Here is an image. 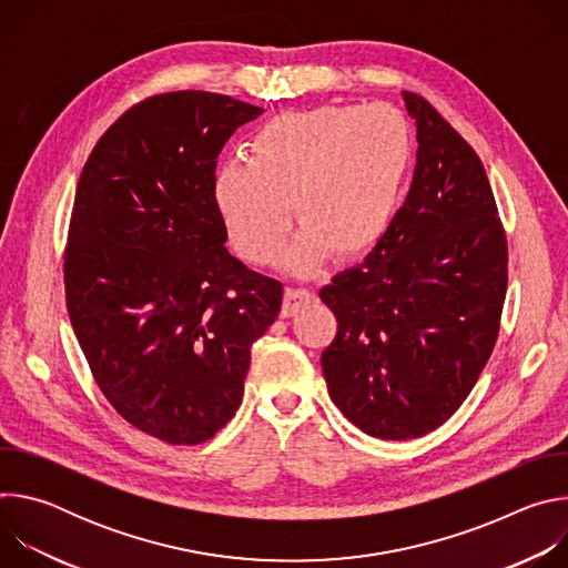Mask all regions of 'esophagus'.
Masks as SVG:
<instances>
[{
  "mask_svg": "<svg viewBox=\"0 0 568 568\" xmlns=\"http://www.w3.org/2000/svg\"><path fill=\"white\" fill-rule=\"evenodd\" d=\"M316 298V294L307 287H287L285 290V298H283V316H292L296 314L301 307H305L307 303H312Z\"/></svg>",
  "mask_w": 568,
  "mask_h": 568,
  "instance_id": "obj_1",
  "label": "esophagus"
}]
</instances>
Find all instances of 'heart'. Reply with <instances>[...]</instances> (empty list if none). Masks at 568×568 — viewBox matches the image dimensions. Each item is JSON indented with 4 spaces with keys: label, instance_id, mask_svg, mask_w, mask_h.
Instances as JSON below:
<instances>
[{
    "label": "heart",
    "instance_id": "obj_1",
    "mask_svg": "<svg viewBox=\"0 0 568 568\" xmlns=\"http://www.w3.org/2000/svg\"><path fill=\"white\" fill-rule=\"evenodd\" d=\"M414 164V132L390 105H318L283 112L250 141L247 161H229L213 184L233 250L274 261L292 213L303 229L285 265L312 272L333 254L353 261L386 233Z\"/></svg>",
    "mask_w": 568,
    "mask_h": 568
}]
</instances>
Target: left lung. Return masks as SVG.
I'll list each match as a JSON object with an SVG mask.
<instances>
[{"label": "left lung", "instance_id": "8db88e82", "mask_svg": "<svg viewBox=\"0 0 568 568\" xmlns=\"http://www.w3.org/2000/svg\"><path fill=\"white\" fill-rule=\"evenodd\" d=\"M418 156L407 200L375 250L321 290L337 335L321 366L339 412L382 440L449 420L501 326L508 240L474 148L420 94L404 92Z\"/></svg>", "mask_w": 568, "mask_h": 568}]
</instances>
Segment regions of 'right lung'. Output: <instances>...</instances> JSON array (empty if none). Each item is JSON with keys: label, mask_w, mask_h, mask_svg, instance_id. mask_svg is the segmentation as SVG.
I'll return each mask as SVG.
<instances>
[{"label": "right lung", "mask_w": 568, "mask_h": 568, "mask_svg": "<svg viewBox=\"0 0 568 568\" xmlns=\"http://www.w3.org/2000/svg\"><path fill=\"white\" fill-rule=\"evenodd\" d=\"M263 108L211 92L150 97L114 121L80 173L64 298L90 371L132 427L200 445L237 412L252 346L283 283L233 258L217 154Z\"/></svg>", "instance_id": "1"}]
</instances>
